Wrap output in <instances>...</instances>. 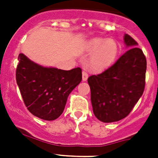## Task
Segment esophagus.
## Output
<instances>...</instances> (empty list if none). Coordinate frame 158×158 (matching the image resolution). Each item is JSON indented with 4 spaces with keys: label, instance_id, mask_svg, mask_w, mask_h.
Returning a JSON list of instances; mask_svg holds the SVG:
<instances>
[{
    "label": "esophagus",
    "instance_id": "esophagus-1",
    "mask_svg": "<svg viewBox=\"0 0 158 158\" xmlns=\"http://www.w3.org/2000/svg\"><path fill=\"white\" fill-rule=\"evenodd\" d=\"M88 77H89L88 72L85 69H83V71H82V80H83V81H85L87 80Z\"/></svg>",
    "mask_w": 158,
    "mask_h": 158
}]
</instances>
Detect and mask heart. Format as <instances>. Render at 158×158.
Listing matches in <instances>:
<instances>
[{"label": "heart", "mask_w": 158, "mask_h": 158, "mask_svg": "<svg viewBox=\"0 0 158 158\" xmlns=\"http://www.w3.org/2000/svg\"><path fill=\"white\" fill-rule=\"evenodd\" d=\"M88 51L96 52L92 59V66L94 69H102L109 65L117 54L116 43L113 40L94 39L88 44Z\"/></svg>", "instance_id": "obj_1"}]
</instances>
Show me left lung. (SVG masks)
Wrapping results in <instances>:
<instances>
[{
  "instance_id": "obj_1",
  "label": "left lung",
  "mask_w": 158,
  "mask_h": 158,
  "mask_svg": "<svg viewBox=\"0 0 158 158\" xmlns=\"http://www.w3.org/2000/svg\"><path fill=\"white\" fill-rule=\"evenodd\" d=\"M124 42L131 48L111 66L88 78L93 113L101 122L127 116L144 92L146 56L131 36L125 35Z\"/></svg>"
}]
</instances>
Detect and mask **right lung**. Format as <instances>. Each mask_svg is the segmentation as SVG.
<instances>
[{
	"instance_id": "obj_1",
	"label": "right lung",
	"mask_w": 158,
	"mask_h": 158,
	"mask_svg": "<svg viewBox=\"0 0 158 158\" xmlns=\"http://www.w3.org/2000/svg\"><path fill=\"white\" fill-rule=\"evenodd\" d=\"M16 70L25 106L32 115L44 120H54L63 112L67 98L82 80L80 67L62 70L47 68L19 54Z\"/></svg>"
}]
</instances>
